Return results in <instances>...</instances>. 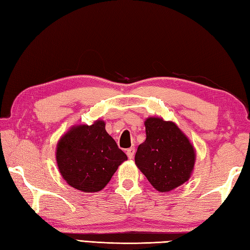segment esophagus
Here are the masks:
<instances>
[{"mask_svg": "<svg viewBox=\"0 0 250 250\" xmlns=\"http://www.w3.org/2000/svg\"><path fill=\"white\" fill-rule=\"evenodd\" d=\"M134 153H135L134 147H131V148H129V149H126V156H128L129 159H133Z\"/></svg>", "mask_w": 250, "mask_h": 250, "instance_id": "34e87169", "label": "esophagus"}]
</instances>
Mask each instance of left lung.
<instances>
[{
  "instance_id": "left-lung-1",
  "label": "left lung",
  "mask_w": 250,
  "mask_h": 250,
  "mask_svg": "<svg viewBox=\"0 0 250 250\" xmlns=\"http://www.w3.org/2000/svg\"><path fill=\"white\" fill-rule=\"evenodd\" d=\"M146 140L137 147L135 164L160 192L187 182L193 171L195 150L189 139L172 121L158 117L145 120Z\"/></svg>"
}]
</instances>
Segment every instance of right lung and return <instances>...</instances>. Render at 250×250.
<instances>
[{
  "instance_id": "1",
  "label": "right lung",
  "mask_w": 250,
  "mask_h": 250,
  "mask_svg": "<svg viewBox=\"0 0 250 250\" xmlns=\"http://www.w3.org/2000/svg\"><path fill=\"white\" fill-rule=\"evenodd\" d=\"M56 158L65 182L83 192L102 190L128 159L106 132L103 120L73 126L58 143Z\"/></svg>"
}]
</instances>
